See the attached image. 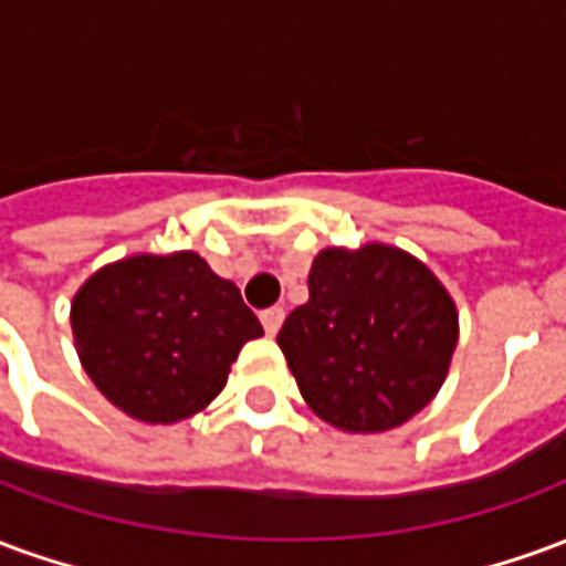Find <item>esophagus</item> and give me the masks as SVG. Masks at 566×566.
<instances>
[{
    "label": "esophagus",
    "instance_id": "1",
    "mask_svg": "<svg viewBox=\"0 0 566 566\" xmlns=\"http://www.w3.org/2000/svg\"><path fill=\"white\" fill-rule=\"evenodd\" d=\"M284 321V308L282 306H270L260 312V324H263V331L270 333V336H275L279 333V327H282Z\"/></svg>",
    "mask_w": 566,
    "mask_h": 566
}]
</instances>
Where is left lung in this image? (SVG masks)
Wrapping results in <instances>:
<instances>
[{"label": "left lung", "instance_id": "8db88e82", "mask_svg": "<svg viewBox=\"0 0 566 566\" xmlns=\"http://www.w3.org/2000/svg\"><path fill=\"white\" fill-rule=\"evenodd\" d=\"M458 312L424 263L400 248H327L308 300L279 331L312 412L352 433H379L424 409L446 379Z\"/></svg>", "mask_w": 566, "mask_h": 566}]
</instances>
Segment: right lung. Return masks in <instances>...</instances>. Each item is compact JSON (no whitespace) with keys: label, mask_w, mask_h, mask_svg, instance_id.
Listing matches in <instances>:
<instances>
[{"label":"right lung","mask_w":566,"mask_h":566,"mask_svg":"<svg viewBox=\"0 0 566 566\" xmlns=\"http://www.w3.org/2000/svg\"><path fill=\"white\" fill-rule=\"evenodd\" d=\"M72 333L87 376L117 409L169 424L221 394L239 348L263 327L233 282L181 251L96 272L75 294Z\"/></svg>","instance_id":"add662e5"}]
</instances>
